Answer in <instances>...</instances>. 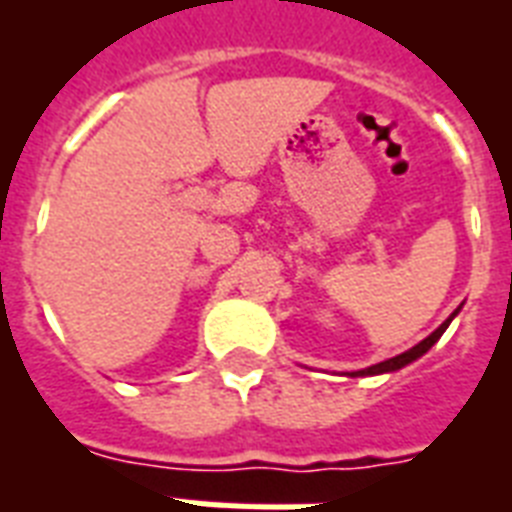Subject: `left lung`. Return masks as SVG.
Wrapping results in <instances>:
<instances>
[{"label": "left lung", "mask_w": 512, "mask_h": 512, "mask_svg": "<svg viewBox=\"0 0 512 512\" xmlns=\"http://www.w3.org/2000/svg\"><path fill=\"white\" fill-rule=\"evenodd\" d=\"M459 312V310H457ZM457 312H454V315H457ZM454 315H451V318H454ZM451 318L446 320V323H441V326L435 328L433 334L427 336L425 342H419L417 347H411V350H406V352H400V355H395V358H390V360H384V363H376V366H371V368H363V371H355V374L352 376H371V374H387V371H398V368H403V366H408V363H411V360H417V358H422V355H425L427 350H430V347H433L435 342H438V339H441L443 336V331H446V328H449V323H451Z\"/></svg>", "instance_id": "8db88e82"}]
</instances>
